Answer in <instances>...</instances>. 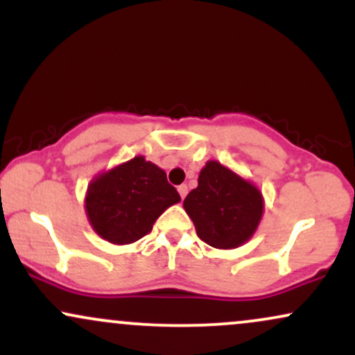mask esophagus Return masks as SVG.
I'll list each match as a JSON object with an SVG mask.
<instances>
[{"label":"esophagus","instance_id":"obj_1","mask_svg":"<svg viewBox=\"0 0 355 355\" xmlns=\"http://www.w3.org/2000/svg\"><path fill=\"white\" fill-rule=\"evenodd\" d=\"M187 191H189V189H187V185H180V187H178V193H180L182 198L187 197Z\"/></svg>","mask_w":355,"mask_h":355}]
</instances>
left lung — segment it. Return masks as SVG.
Instances as JSON below:
<instances>
[{"label":"left lung","instance_id":"left-lung-1","mask_svg":"<svg viewBox=\"0 0 355 355\" xmlns=\"http://www.w3.org/2000/svg\"><path fill=\"white\" fill-rule=\"evenodd\" d=\"M197 235L215 248H237L254 235L263 214L262 191L218 162H207L198 187L183 200Z\"/></svg>","mask_w":355,"mask_h":355}]
</instances>
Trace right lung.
<instances>
[{
    "instance_id": "obj_1",
    "label": "right lung",
    "mask_w": 355,
    "mask_h": 355,
    "mask_svg": "<svg viewBox=\"0 0 355 355\" xmlns=\"http://www.w3.org/2000/svg\"><path fill=\"white\" fill-rule=\"evenodd\" d=\"M178 202L180 195L164 170L135 157L93 178L85 209L101 239L126 245L150 234L155 220Z\"/></svg>"
}]
</instances>
